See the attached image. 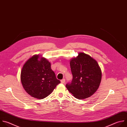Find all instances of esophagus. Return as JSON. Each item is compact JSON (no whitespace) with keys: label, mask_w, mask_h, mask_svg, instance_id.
<instances>
[{"label":"esophagus","mask_w":127,"mask_h":127,"mask_svg":"<svg viewBox=\"0 0 127 127\" xmlns=\"http://www.w3.org/2000/svg\"><path fill=\"white\" fill-rule=\"evenodd\" d=\"M61 82L62 83V84H64L65 83V79H63V80H62L61 81Z\"/></svg>","instance_id":"esophagus-1"}]
</instances>
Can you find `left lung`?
<instances>
[{"instance_id": "obj_1", "label": "left lung", "mask_w": 127, "mask_h": 127, "mask_svg": "<svg viewBox=\"0 0 127 127\" xmlns=\"http://www.w3.org/2000/svg\"><path fill=\"white\" fill-rule=\"evenodd\" d=\"M69 63L72 80L70 84L66 85V88L79 99L92 96L102 80V71L97 62L89 55L80 53Z\"/></svg>"}]
</instances>
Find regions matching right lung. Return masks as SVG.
Instances as JSON below:
<instances>
[{
    "instance_id": "obj_1",
    "label": "right lung",
    "mask_w": 127,
    "mask_h": 127,
    "mask_svg": "<svg viewBox=\"0 0 127 127\" xmlns=\"http://www.w3.org/2000/svg\"><path fill=\"white\" fill-rule=\"evenodd\" d=\"M50 65L47 59L39 55L33 56L23 65L21 82L25 92L33 97H46L61 83Z\"/></svg>"
}]
</instances>
